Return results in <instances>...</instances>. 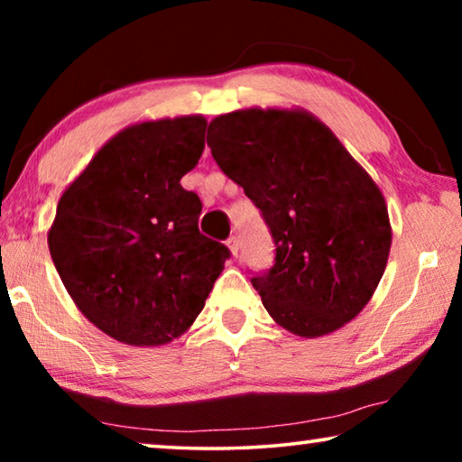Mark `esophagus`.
<instances>
[{"label": "esophagus", "instance_id": "1", "mask_svg": "<svg viewBox=\"0 0 462 462\" xmlns=\"http://www.w3.org/2000/svg\"><path fill=\"white\" fill-rule=\"evenodd\" d=\"M226 246L230 248V253H232V256H238V238L236 236H230L228 240H226Z\"/></svg>", "mask_w": 462, "mask_h": 462}]
</instances>
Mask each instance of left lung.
<instances>
[{"label":"left lung","mask_w":462,"mask_h":462,"mask_svg":"<svg viewBox=\"0 0 462 462\" xmlns=\"http://www.w3.org/2000/svg\"><path fill=\"white\" fill-rule=\"evenodd\" d=\"M208 146L275 240V264L250 279L269 316L318 338L361 314L387 267L391 224L334 132L300 107H248L209 122Z\"/></svg>","instance_id":"1"}]
</instances>
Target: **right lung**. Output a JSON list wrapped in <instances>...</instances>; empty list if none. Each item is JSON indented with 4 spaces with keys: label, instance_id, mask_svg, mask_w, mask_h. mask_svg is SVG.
Returning a JSON list of instances; mask_svg holds the SVG:
<instances>
[{
    "label": "right lung",
    "instance_id": "add662e5",
    "mask_svg": "<svg viewBox=\"0 0 462 462\" xmlns=\"http://www.w3.org/2000/svg\"><path fill=\"white\" fill-rule=\"evenodd\" d=\"M206 126L203 116L132 124L59 199L49 250L62 285L93 326L130 346L189 330L230 256L199 232L201 201L181 187Z\"/></svg>",
    "mask_w": 462,
    "mask_h": 462
}]
</instances>
